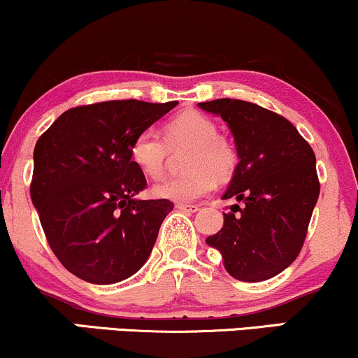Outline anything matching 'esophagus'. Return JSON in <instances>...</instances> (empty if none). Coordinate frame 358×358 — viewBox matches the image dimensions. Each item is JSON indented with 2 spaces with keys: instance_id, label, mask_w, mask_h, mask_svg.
Segmentation results:
<instances>
[{
  "instance_id": "34e87169",
  "label": "esophagus",
  "mask_w": 358,
  "mask_h": 358,
  "mask_svg": "<svg viewBox=\"0 0 358 358\" xmlns=\"http://www.w3.org/2000/svg\"><path fill=\"white\" fill-rule=\"evenodd\" d=\"M176 207H178L179 210H182V213H187V214H194L199 210V206L197 204H178Z\"/></svg>"
}]
</instances>
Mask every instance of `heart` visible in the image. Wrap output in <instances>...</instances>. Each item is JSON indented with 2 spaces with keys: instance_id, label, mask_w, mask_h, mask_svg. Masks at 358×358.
Returning a JSON list of instances; mask_svg holds the SVG:
<instances>
[{
  "instance_id": "heart-1",
  "label": "heart",
  "mask_w": 358,
  "mask_h": 358,
  "mask_svg": "<svg viewBox=\"0 0 358 358\" xmlns=\"http://www.w3.org/2000/svg\"><path fill=\"white\" fill-rule=\"evenodd\" d=\"M166 143L157 132L143 131L132 141L129 156L132 164L151 179L164 172L167 152L179 145H191L186 157L187 174L167 178L152 187L154 197L174 202L196 201L214 187V179L226 180L237 166V151L217 124L197 111L180 113L164 127ZM168 145L166 146L165 144Z\"/></svg>"
}]
</instances>
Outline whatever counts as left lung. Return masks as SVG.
I'll use <instances>...</instances> for the list:
<instances>
[{
  "mask_svg": "<svg viewBox=\"0 0 358 358\" xmlns=\"http://www.w3.org/2000/svg\"><path fill=\"white\" fill-rule=\"evenodd\" d=\"M222 117L239 162L222 199L236 204L224 227L206 239L226 271L242 282L280 273L301 252L320 192L315 154L292 122L241 99L197 104Z\"/></svg>",
  "mask_w": 358,
  "mask_h": 358,
  "instance_id": "obj_1",
  "label": "left lung"
}]
</instances>
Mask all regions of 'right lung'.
Returning a JSON list of instances; mask_svg holds the SVG:
<instances>
[{
    "mask_svg": "<svg viewBox=\"0 0 358 358\" xmlns=\"http://www.w3.org/2000/svg\"><path fill=\"white\" fill-rule=\"evenodd\" d=\"M178 103L104 101L68 109L34 148L31 201L59 262L98 285L134 275L151 255L167 199L141 201L129 149Z\"/></svg>",
    "mask_w": 358,
    "mask_h": 358,
    "instance_id": "add662e5",
    "label": "right lung"
}]
</instances>
